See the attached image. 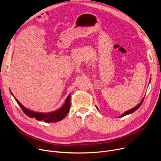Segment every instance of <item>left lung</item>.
Segmentation results:
<instances>
[{
	"label": "left lung",
	"instance_id": "1",
	"mask_svg": "<svg viewBox=\"0 0 161 161\" xmlns=\"http://www.w3.org/2000/svg\"><path fill=\"white\" fill-rule=\"evenodd\" d=\"M143 101H144V98L142 99V101H141V103L137 105V106H136V107H134V108H132V109H130V110H129V111H127L126 112H125L124 113H123L121 116H120L119 117H124V116H125V115H127V114H130V113H133V112H134L135 111H136L137 109H138L141 106H142V103H143Z\"/></svg>",
	"mask_w": 161,
	"mask_h": 161
}]
</instances>
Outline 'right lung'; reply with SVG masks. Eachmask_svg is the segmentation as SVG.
Instances as JSON below:
<instances>
[{
  "label": "right lung",
  "instance_id": "right-lung-1",
  "mask_svg": "<svg viewBox=\"0 0 161 161\" xmlns=\"http://www.w3.org/2000/svg\"><path fill=\"white\" fill-rule=\"evenodd\" d=\"M70 98H71V94L68 96L64 105L60 109L54 112H52L49 113H40L33 112L25 108L14 97L16 103H18V104L19 106V107L21 108V109L23 110V111H24V113L26 114V115H27L31 118H35L37 120H43L45 122H56L62 120L67 115L69 111V109L71 107Z\"/></svg>",
  "mask_w": 161,
  "mask_h": 161
}]
</instances>
